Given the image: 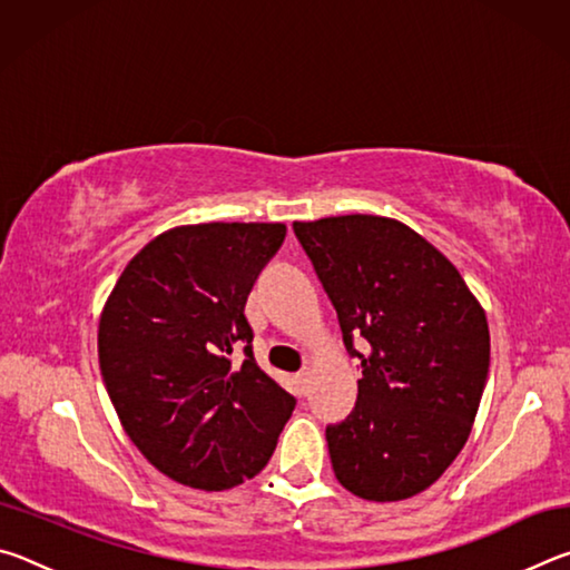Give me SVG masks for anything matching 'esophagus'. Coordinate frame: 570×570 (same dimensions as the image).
Here are the masks:
<instances>
[{
  "mask_svg": "<svg viewBox=\"0 0 570 570\" xmlns=\"http://www.w3.org/2000/svg\"><path fill=\"white\" fill-rule=\"evenodd\" d=\"M294 380H296V387H298V392L306 394V390H308V372H306V370H304V372H298Z\"/></svg>",
  "mask_w": 570,
  "mask_h": 570,
  "instance_id": "esophagus-1",
  "label": "esophagus"
}]
</instances>
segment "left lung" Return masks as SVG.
Instances as JSON below:
<instances>
[{
    "label": "left lung",
    "instance_id": "obj_1",
    "mask_svg": "<svg viewBox=\"0 0 570 570\" xmlns=\"http://www.w3.org/2000/svg\"><path fill=\"white\" fill-rule=\"evenodd\" d=\"M294 234L362 362L354 412L326 428L334 475L374 503L417 495L470 438L490 366L485 312L458 268L400 220H294Z\"/></svg>",
    "mask_w": 570,
    "mask_h": 570
}]
</instances>
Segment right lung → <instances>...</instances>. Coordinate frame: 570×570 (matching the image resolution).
<instances>
[{"instance_id": "1", "label": "right lung", "mask_w": 570, "mask_h": 570, "mask_svg": "<svg viewBox=\"0 0 570 570\" xmlns=\"http://www.w3.org/2000/svg\"><path fill=\"white\" fill-rule=\"evenodd\" d=\"M284 236V224L170 228L132 256L105 302L98 354L112 407L132 445L180 485L254 478L296 407L256 364L244 314Z\"/></svg>"}]
</instances>
